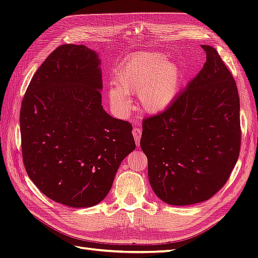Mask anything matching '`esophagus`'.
I'll use <instances>...</instances> for the list:
<instances>
[{"mask_svg": "<svg viewBox=\"0 0 258 258\" xmlns=\"http://www.w3.org/2000/svg\"><path fill=\"white\" fill-rule=\"evenodd\" d=\"M132 135H134V137H135L136 144L139 146V145H140V139H141V136H142V130H141V128L135 127V128H134V131H132Z\"/></svg>", "mask_w": 258, "mask_h": 258, "instance_id": "1", "label": "esophagus"}]
</instances>
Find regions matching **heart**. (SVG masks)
Returning <instances> with one entry per match:
<instances>
[{"label":"heart","instance_id":"obj_1","mask_svg":"<svg viewBox=\"0 0 258 258\" xmlns=\"http://www.w3.org/2000/svg\"><path fill=\"white\" fill-rule=\"evenodd\" d=\"M181 72L176 66L169 63L165 54L144 52L127 60L115 76V87L108 91L113 110L127 113L131 107L130 93L138 92L140 103L147 113H159L174 100Z\"/></svg>","mask_w":258,"mask_h":258}]
</instances>
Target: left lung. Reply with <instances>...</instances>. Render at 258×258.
Here are the masks:
<instances>
[{
	"mask_svg": "<svg viewBox=\"0 0 258 258\" xmlns=\"http://www.w3.org/2000/svg\"><path fill=\"white\" fill-rule=\"evenodd\" d=\"M165 111L143 120L142 151L154 192L172 206L206 201L228 181L241 145L236 81L215 48Z\"/></svg>",
	"mask_w": 258,
	"mask_h": 258,
	"instance_id": "left-lung-1",
	"label": "left lung"
}]
</instances>
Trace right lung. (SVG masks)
I'll list each match as a JSON object with an SVG mask.
<instances>
[{"label": "right lung", "mask_w": 258, "mask_h": 258, "mask_svg": "<svg viewBox=\"0 0 258 258\" xmlns=\"http://www.w3.org/2000/svg\"><path fill=\"white\" fill-rule=\"evenodd\" d=\"M99 66L98 53L86 46L61 45L37 69L21 103L27 173L45 196L71 208L102 201L136 148L130 122L101 105Z\"/></svg>", "instance_id": "right-lung-1"}]
</instances>
